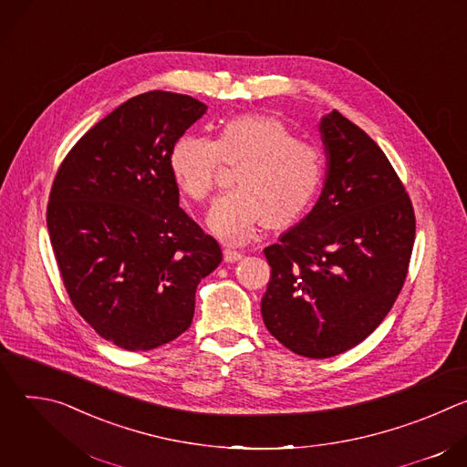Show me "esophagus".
Wrapping results in <instances>:
<instances>
[{
	"label": "esophagus",
	"mask_w": 467,
	"mask_h": 467,
	"mask_svg": "<svg viewBox=\"0 0 467 467\" xmlns=\"http://www.w3.org/2000/svg\"><path fill=\"white\" fill-rule=\"evenodd\" d=\"M244 256V251H240V249H234V247H225L223 249V258H225V262H236V260H240Z\"/></svg>",
	"instance_id": "obj_1"
}]
</instances>
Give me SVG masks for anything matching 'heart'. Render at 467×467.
Masks as SVG:
<instances>
[{
    "label": "heart",
    "mask_w": 467,
    "mask_h": 467,
    "mask_svg": "<svg viewBox=\"0 0 467 467\" xmlns=\"http://www.w3.org/2000/svg\"><path fill=\"white\" fill-rule=\"evenodd\" d=\"M223 162L236 166L234 188L216 199L207 227L229 244L249 240L264 222L285 227L297 220L317 193L325 170L314 144L264 114L229 119L216 140L186 132L170 151L173 181L193 202H205Z\"/></svg>",
    "instance_id": "1"
}]
</instances>
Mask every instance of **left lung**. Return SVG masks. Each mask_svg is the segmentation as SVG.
<instances>
[{"label": "left lung", "mask_w": 467, "mask_h": 467, "mask_svg": "<svg viewBox=\"0 0 467 467\" xmlns=\"http://www.w3.org/2000/svg\"><path fill=\"white\" fill-rule=\"evenodd\" d=\"M325 181L312 211L265 247L260 305L290 351L337 357L380 325L403 288L416 218L403 182L366 132L332 110L319 119Z\"/></svg>", "instance_id": "1"}]
</instances>
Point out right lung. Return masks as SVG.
Wrapping results in <instances>:
<instances>
[{
    "mask_svg": "<svg viewBox=\"0 0 467 467\" xmlns=\"http://www.w3.org/2000/svg\"><path fill=\"white\" fill-rule=\"evenodd\" d=\"M207 105L153 90L121 103L72 148L47 205V231L76 310L127 351L190 327L195 290L222 262L218 242L179 207L170 151Z\"/></svg>",
    "mask_w": 467,
    "mask_h": 467,
    "instance_id": "obj_1",
    "label": "right lung"
}]
</instances>
